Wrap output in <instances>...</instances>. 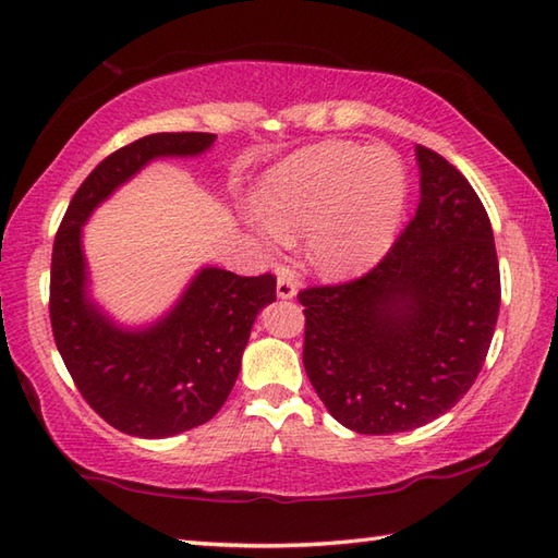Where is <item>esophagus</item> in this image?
<instances>
[{"label": "esophagus", "mask_w": 558, "mask_h": 558, "mask_svg": "<svg viewBox=\"0 0 558 558\" xmlns=\"http://www.w3.org/2000/svg\"><path fill=\"white\" fill-rule=\"evenodd\" d=\"M294 294H298V282H294L286 272H280L278 276V298L280 300H292Z\"/></svg>", "instance_id": "1"}]
</instances>
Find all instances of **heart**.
<instances>
[{"label":"heart","mask_w":558,"mask_h":558,"mask_svg":"<svg viewBox=\"0 0 558 558\" xmlns=\"http://www.w3.org/2000/svg\"><path fill=\"white\" fill-rule=\"evenodd\" d=\"M408 172L393 150L324 141L292 153L260 182L252 225L268 248L304 230L306 258L328 278L376 264L405 210Z\"/></svg>","instance_id":"heart-1"}]
</instances>
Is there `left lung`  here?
Segmentation results:
<instances>
[{
	"instance_id": "obj_1",
	"label": "left lung",
	"mask_w": 558,
	"mask_h": 558,
	"mask_svg": "<svg viewBox=\"0 0 558 558\" xmlns=\"http://www.w3.org/2000/svg\"><path fill=\"white\" fill-rule=\"evenodd\" d=\"M420 206L378 264L342 286L306 288L304 369L357 434L429 424L468 393L499 318L501 276L487 210L432 148H414Z\"/></svg>"
}]
</instances>
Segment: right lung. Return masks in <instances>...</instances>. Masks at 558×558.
Returning a JSON list of instances; mask_svg holds the SVG:
<instances>
[{
	"mask_svg": "<svg viewBox=\"0 0 558 558\" xmlns=\"http://www.w3.org/2000/svg\"><path fill=\"white\" fill-rule=\"evenodd\" d=\"M216 134H150L93 170L71 198L52 246L50 322L83 400L114 429L165 438L208 422L228 400L256 314L276 302V278L206 266L172 310L146 328L117 326L88 294L81 228L117 186L156 158L206 153Z\"/></svg>",
	"mask_w": 558,
	"mask_h": 558,
	"instance_id": "1",
	"label": "right lung"
}]
</instances>
